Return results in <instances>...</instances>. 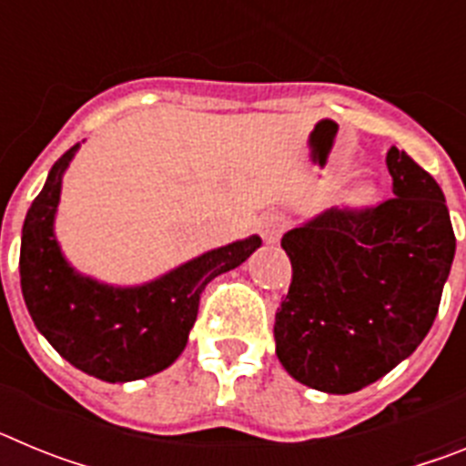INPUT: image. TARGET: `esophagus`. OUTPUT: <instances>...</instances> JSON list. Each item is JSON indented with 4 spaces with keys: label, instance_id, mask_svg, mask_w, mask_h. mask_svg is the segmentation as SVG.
Wrapping results in <instances>:
<instances>
[{
    "label": "esophagus",
    "instance_id": "34e87169",
    "mask_svg": "<svg viewBox=\"0 0 466 466\" xmlns=\"http://www.w3.org/2000/svg\"><path fill=\"white\" fill-rule=\"evenodd\" d=\"M284 230V219L279 214L270 212V214H263L261 219H258V233L266 242H275L279 236H282Z\"/></svg>",
    "mask_w": 466,
    "mask_h": 466
}]
</instances>
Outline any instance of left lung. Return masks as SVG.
<instances>
[{"mask_svg":"<svg viewBox=\"0 0 466 466\" xmlns=\"http://www.w3.org/2000/svg\"><path fill=\"white\" fill-rule=\"evenodd\" d=\"M385 163L392 198L331 208L282 238L291 284L275 312V355L319 392H357L413 355L451 273L441 187L397 147Z\"/></svg>","mask_w":466,"mask_h":466,"instance_id":"obj_1","label":"left lung"}]
</instances>
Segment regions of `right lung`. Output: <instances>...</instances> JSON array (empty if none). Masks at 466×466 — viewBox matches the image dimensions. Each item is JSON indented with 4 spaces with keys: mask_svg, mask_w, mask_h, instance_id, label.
Instances as JSON below:
<instances>
[{
    "mask_svg": "<svg viewBox=\"0 0 466 466\" xmlns=\"http://www.w3.org/2000/svg\"><path fill=\"white\" fill-rule=\"evenodd\" d=\"M65 151L27 209L20 242V289L35 327L72 366L106 382H127L163 371L187 348L200 294L217 275L238 268L261 245L252 236L184 263L142 287L114 289L84 278L60 254L53 217Z\"/></svg>",
    "mask_w": 466,
    "mask_h": 466,
    "instance_id": "1",
    "label": "right lung"
}]
</instances>
